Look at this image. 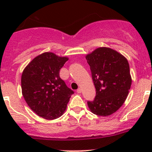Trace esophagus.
Masks as SVG:
<instances>
[{
	"instance_id": "34e87169",
	"label": "esophagus",
	"mask_w": 152,
	"mask_h": 152,
	"mask_svg": "<svg viewBox=\"0 0 152 152\" xmlns=\"http://www.w3.org/2000/svg\"><path fill=\"white\" fill-rule=\"evenodd\" d=\"M76 92H77L78 93H82V89L79 88L77 90H76Z\"/></svg>"
}]
</instances>
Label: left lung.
Returning a JSON list of instances; mask_svg holds the SVG:
<instances>
[{
    "label": "left lung",
    "mask_w": 152,
    "mask_h": 152,
    "mask_svg": "<svg viewBox=\"0 0 152 152\" xmlns=\"http://www.w3.org/2000/svg\"><path fill=\"white\" fill-rule=\"evenodd\" d=\"M96 95L87 102L90 111L99 116L110 115L125 102L132 85L129 65L125 57L110 48H99L86 56Z\"/></svg>",
    "instance_id": "left-lung-1"
}]
</instances>
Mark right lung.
Returning <instances> with one entry per match:
<instances>
[{
    "label": "right lung",
    "mask_w": 152,
    "mask_h": 152,
    "mask_svg": "<svg viewBox=\"0 0 152 152\" xmlns=\"http://www.w3.org/2000/svg\"><path fill=\"white\" fill-rule=\"evenodd\" d=\"M67 57L45 52L26 67L21 76V88L27 104L37 115L47 120L62 115L74 92L59 76Z\"/></svg>",
    "instance_id": "right-lung-1"
}]
</instances>
